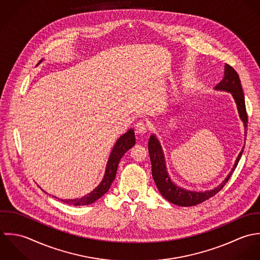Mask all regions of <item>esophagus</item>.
<instances>
[{
    "label": "esophagus",
    "instance_id": "34e87169",
    "mask_svg": "<svg viewBox=\"0 0 260 260\" xmlns=\"http://www.w3.org/2000/svg\"><path fill=\"white\" fill-rule=\"evenodd\" d=\"M135 129H136V133L138 135H143V134H146L148 132V124L146 122H144L143 120L141 121H138L136 124H135Z\"/></svg>",
    "mask_w": 260,
    "mask_h": 260
}]
</instances>
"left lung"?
Here are the masks:
<instances>
[{
  "instance_id": "1",
  "label": "left lung",
  "mask_w": 260,
  "mask_h": 260,
  "mask_svg": "<svg viewBox=\"0 0 260 260\" xmlns=\"http://www.w3.org/2000/svg\"><path fill=\"white\" fill-rule=\"evenodd\" d=\"M216 89L228 91L232 94V96L236 103V105H237L239 116H240L241 120L243 121L244 128L246 131L248 116H247L246 107H245L244 94H243L239 75L232 66L225 64L224 78L219 84H217ZM245 134H246V132H245ZM148 147H149V154H150V158H151V162H152V176H153V179L156 183L159 193L169 202H171L175 205H178V206H183V207H190V206L198 205V204L206 201L208 199H210L211 197L215 196L225 186V184L230 179L232 173L234 172L235 168L237 167L238 161L243 153V150H242L237 156L236 161H235L231 172L229 173V175L226 177V179L222 182V184L220 186H218L217 188L210 190V191L193 192V191L182 189V188L176 186L171 181V179L168 175L167 169H166L165 157H164L160 145L155 136H151Z\"/></svg>"
}]
</instances>
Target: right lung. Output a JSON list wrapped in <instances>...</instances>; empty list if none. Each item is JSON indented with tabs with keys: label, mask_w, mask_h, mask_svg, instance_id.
<instances>
[{
	"label": "right lung",
	"mask_w": 260,
	"mask_h": 260,
	"mask_svg": "<svg viewBox=\"0 0 260 260\" xmlns=\"http://www.w3.org/2000/svg\"><path fill=\"white\" fill-rule=\"evenodd\" d=\"M135 144H136L135 132L134 129H128L127 133L122 135L117 140L114 148L112 149V152L109 156L107 165H106L104 179L100 184V186H98V188H95L90 194H87L82 198H79V199L77 198L73 200H61V201L73 206H83V205H89L95 202L98 199H100L109 190V187L115 178L118 162L121 156H123L124 153L127 152L131 148H133Z\"/></svg>",
	"instance_id": "add662e5"
}]
</instances>
